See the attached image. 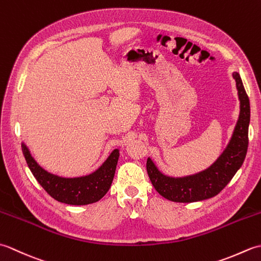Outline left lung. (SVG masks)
Wrapping results in <instances>:
<instances>
[{"label":"left lung","mask_w":261,"mask_h":261,"mask_svg":"<svg viewBox=\"0 0 261 261\" xmlns=\"http://www.w3.org/2000/svg\"><path fill=\"white\" fill-rule=\"evenodd\" d=\"M233 79L240 99L239 120L228 147L211 167L195 175L175 178L164 175L152 160L148 158L147 171L151 184L160 195L169 201L191 203L218 195L242 166L248 150L250 103L240 75L233 73Z\"/></svg>","instance_id":"8db88e82"}]
</instances>
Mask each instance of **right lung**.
<instances>
[{
    "label": "right lung",
    "instance_id": "obj_1",
    "mask_svg": "<svg viewBox=\"0 0 261 261\" xmlns=\"http://www.w3.org/2000/svg\"><path fill=\"white\" fill-rule=\"evenodd\" d=\"M22 152L31 173L43 190L56 201L69 205H87L99 201L110 190L120 156L119 150L115 149L94 173L83 177L65 178L48 173L40 167L24 143H22Z\"/></svg>",
    "mask_w": 261,
    "mask_h": 261
}]
</instances>
